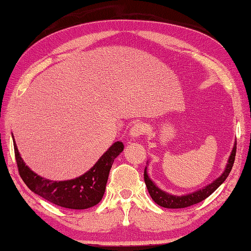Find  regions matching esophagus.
I'll list each match as a JSON object with an SVG mask.
<instances>
[{
    "label": "esophagus",
    "mask_w": 251,
    "mask_h": 251,
    "mask_svg": "<svg viewBox=\"0 0 251 251\" xmlns=\"http://www.w3.org/2000/svg\"><path fill=\"white\" fill-rule=\"evenodd\" d=\"M146 131V126L142 122H136L135 125L132 126L130 130V136L132 139H138L142 134H144Z\"/></svg>",
    "instance_id": "34e87169"
}]
</instances>
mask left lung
I'll use <instances>...</instances> for the list:
<instances>
[{"label": "left lung", "instance_id": "8db88e82", "mask_svg": "<svg viewBox=\"0 0 251 251\" xmlns=\"http://www.w3.org/2000/svg\"><path fill=\"white\" fill-rule=\"evenodd\" d=\"M236 145H237V142L235 141L233 150H231L230 155L227 160V164H226V167L224 172L222 173L220 177H217L215 180L212 181L211 183L206 184L205 187L202 189H199L195 192H190L188 195H182V196H175L170 195V193L162 190V189L157 187L152 179L150 178L148 174V167L144 169V181L146 187H148V190L150 196L152 197L153 201L163 207H167V209H182V207H188L193 204H197L207 197H210L212 193H213L217 188H219L222 183H223L226 178L228 177L231 168H233V164L235 160V155H236ZM149 164V162H148ZM148 166V165H146Z\"/></svg>", "mask_w": 251, "mask_h": 251}]
</instances>
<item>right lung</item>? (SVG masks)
Masks as SVG:
<instances>
[{
    "mask_svg": "<svg viewBox=\"0 0 251 251\" xmlns=\"http://www.w3.org/2000/svg\"><path fill=\"white\" fill-rule=\"evenodd\" d=\"M14 142L15 157L23 181L36 195L55 205L72 210H84L98 204L102 199L113 160L124 151L125 145L117 141L113 143L94 166L77 178L54 181L39 176L27 166Z\"/></svg>",
    "mask_w": 251,
    "mask_h": 251,
    "instance_id": "right-lung-1",
    "label": "right lung"
}]
</instances>
